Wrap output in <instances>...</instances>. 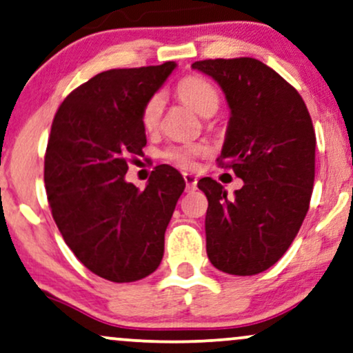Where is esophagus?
I'll list each match as a JSON object with an SVG mask.
<instances>
[{"label": "esophagus", "mask_w": 353, "mask_h": 353, "mask_svg": "<svg viewBox=\"0 0 353 353\" xmlns=\"http://www.w3.org/2000/svg\"><path fill=\"white\" fill-rule=\"evenodd\" d=\"M184 181H185V190L192 192L197 189V177L192 176V174H184Z\"/></svg>", "instance_id": "34e87169"}]
</instances>
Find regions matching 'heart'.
<instances>
[{"label": "heart", "mask_w": 353, "mask_h": 353, "mask_svg": "<svg viewBox=\"0 0 353 353\" xmlns=\"http://www.w3.org/2000/svg\"><path fill=\"white\" fill-rule=\"evenodd\" d=\"M176 92L184 104L194 109L202 117L213 115L220 105V94H218L216 88L202 77L184 78L177 84ZM163 109L164 99L161 94L151 96L145 102L143 109H141V125L146 132H154L159 127ZM208 153L210 146L207 143H182L168 146L163 151V158L176 168L192 169L195 168L199 158H203Z\"/></svg>", "instance_id": "b5f03b06"}]
</instances>
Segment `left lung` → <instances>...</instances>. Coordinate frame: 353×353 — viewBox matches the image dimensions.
Here are the masks:
<instances>
[{
    "mask_svg": "<svg viewBox=\"0 0 353 353\" xmlns=\"http://www.w3.org/2000/svg\"><path fill=\"white\" fill-rule=\"evenodd\" d=\"M192 68L218 83L230 107L220 164L244 185L228 197L203 177L207 256L231 275H256L275 264L293 243L310 208L316 135L305 101L256 58L195 61Z\"/></svg>",
    "mask_w": 353,
    "mask_h": 353,
    "instance_id": "1",
    "label": "left lung"
}]
</instances>
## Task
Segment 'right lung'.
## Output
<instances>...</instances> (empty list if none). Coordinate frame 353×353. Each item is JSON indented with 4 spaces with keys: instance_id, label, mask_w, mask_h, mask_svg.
<instances>
[{
    "instance_id": "obj_1",
    "label": "right lung",
    "mask_w": 353,
    "mask_h": 353,
    "mask_svg": "<svg viewBox=\"0 0 353 353\" xmlns=\"http://www.w3.org/2000/svg\"><path fill=\"white\" fill-rule=\"evenodd\" d=\"M176 66L102 71L53 119L43 171L53 220L81 264L110 282H135L158 269L184 192V177L168 164L156 166L145 190L125 181L128 156H141L146 145L141 109Z\"/></svg>"
}]
</instances>
